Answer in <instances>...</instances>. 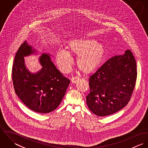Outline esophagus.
Returning <instances> with one entry per match:
<instances>
[{
    "label": "esophagus",
    "mask_w": 148,
    "mask_h": 148,
    "mask_svg": "<svg viewBox=\"0 0 148 148\" xmlns=\"http://www.w3.org/2000/svg\"><path fill=\"white\" fill-rule=\"evenodd\" d=\"M80 80V78L78 77V76H75V77H73L72 79H71V82L72 83H77V82H79V81Z\"/></svg>",
    "instance_id": "1"
}]
</instances>
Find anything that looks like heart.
Wrapping results in <instances>:
<instances>
[{
  "label": "heart",
  "instance_id": "b5f03b06",
  "mask_svg": "<svg viewBox=\"0 0 148 148\" xmlns=\"http://www.w3.org/2000/svg\"><path fill=\"white\" fill-rule=\"evenodd\" d=\"M66 49L67 51L59 50L56 55V63L64 73L68 72L73 64L70 54L79 56L77 65L85 73L97 71L102 65L106 57L104 45L93 39H80L71 41L66 45Z\"/></svg>",
  "mask_w": 148,
  "mask_h": 148
}]
</instances>
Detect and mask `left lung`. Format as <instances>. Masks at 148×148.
Returning <instances> with one entry per match:
<instances>
[{
	"mask_svg": "<svg viewBox=\"0 0 148 148\" xmlns=\"http://www.w3.org/2000/svg\"><path fill=\"white\" fill-rule=\"evenodd\" d=\"M137 75L136 60L129 49L108 59L89 78V109L99 116L121 110L130 100Z\"/></svg>",
	"mask_w": 148,
	"mask_h": 148,
	"instance_id": "8db88e82",
	"label": "left lung"
}]
</instances>
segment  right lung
I'll list each match as a JSON object with an SVG mask.
<instances>
[{
	"instance_id": "1",
	"label": "right lung",
	"mask_w": 148,
	"mask_h": 148,
	"mask_svg": "<svg viewBox=\"0 0 148 148\" xmlns=\"http://www.w3.org/2000/svg\"><path fill=\"white\" fill-rule=\"evenodd\" d=\"M35 52L26 41L20 46L12 66L14 88L21 101L30 109L38 113H49L60 105L70 80L45 53L39 59L42 68L36 73H31L25 67L24 57Z\"/></svg>"
}]
</instances>
